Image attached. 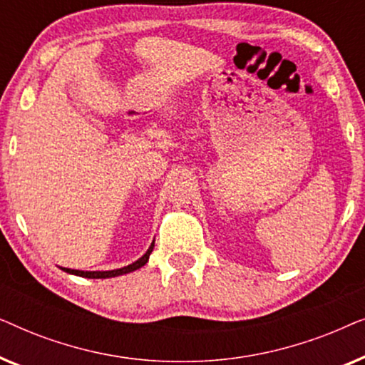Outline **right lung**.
I'll list each match as a JSON object with an SVG mask.
<instances>
[{
  "instance_id": "add662e5",
  "label": "right lung",
  "mask_w": 365,
  "mask_h": 365,
  "mask_svg": "<svg viewBox=\"0 0 365 365\" xmlns=\"http://www.w3.org/2000/svg\"><path fill=\"white\" fill-rule=\"evenodd\" d=\"M153 247H154V242L151 244V247L148 249V252L144 254V256L141 259H138L136 262L129 264V266L126 267H121V269H116V271H93V272H88V271H74V269H64V272H69V274H74V276H81V277H89V279H106V277H114V276H121V274H126V272H131V271H136V269L143 267L144 264L148 262L149 259V254L153 252Z\"/></svg>"
}]
</instances>
